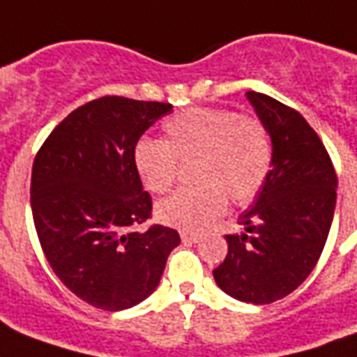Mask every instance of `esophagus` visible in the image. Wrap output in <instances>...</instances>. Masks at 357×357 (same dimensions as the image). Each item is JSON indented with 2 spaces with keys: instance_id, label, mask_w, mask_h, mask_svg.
<instances>
[{
  "instance_id": "34e87169",
  "label": "esophagus",
  "mask_w": 357,
  "mask_h": 357,
  "mask_svg": "<svg viewBox=\"0 0 357 357\" xmlns=\"http://www.w3.org/2000/svg\"><path fill=\"white\" fill-rule=\"evenodd\" d=\"M201 239H202V237L199 235V233L181 231V241H183V243H189V245H191V243H199Z\"/></svg>"
}]
</instances>
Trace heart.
Wrapping results in <instances>:
<instances>
[{
    "label": "heart",
    "mask_w": 357,
    "mask_h": 357,
    "mask_svg": "<svg viewBox=\"0 0 357 357\" xmlns=\"http://www.w3.org/2000/svg\"><path fill=\"white\" fill-rule=\"evenodd\" d=\"M166 139L143 137L133 164L151 193L178 181L179 164L191 166L193 187L156 204V218L181 229H202L222 216L227 199L247 204L262 191L273 164V143L262 120L229 109H187L164 122Z\"/></svg>",
    "instance_id": "1"
}]
</instances>
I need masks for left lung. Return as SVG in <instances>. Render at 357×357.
I'll return each instance as SVG.
<instances>
[{"mask_svg": "<svg viewBox=\"0 0 357 357\" xmlns=\"http://www.w3.org/2000/svg\"><path fill=\"white\" fill-rule=\"evenodd\" d=\"M273 143V164L241 235H225L227 256L212 273L233 298L271 304L306 281L325 247L337 204V172L298 110L248 91Z\"/></svg>", "mask_w": 357, "mask_h": 357, "instance_id": "1", "label": "left lung"}]
</instances>
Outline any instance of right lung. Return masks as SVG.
Instances as JSON below:
<instances>
[{"instance_id":"obj_1","label":"right lung","mask_w":357,"mask_h":357,"mask_svg":"<svg viewBox=\"0 0 357 357\" xmlns=\"http://www.w3.org/2000/svg\"><path fill=\"white\" fill-rule=\"evenodd\" d=\"M170 102L105 95L73 110L32 166L30 206L47 262L66 289L107 312L153 294L179 233L153 224L133 147Z\"/></svg>"}]
</instances>
